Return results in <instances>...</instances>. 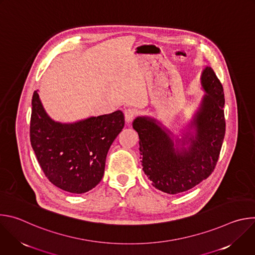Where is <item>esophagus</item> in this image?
<instances>
[{"label": "esophagus", "instance_id": "34e87169", "mask_svg": "<svg viewBox=\"0 0 255 255\" xmlns=\"http://www.w3.org/2000/svg\"><path fill=\"white\" fill-rule=\"evenodd\" d=\"M137 112L134 110V109L132 108H127L124 110V115H125V120H126V123H130L136 116Z\"/></svg>", "mask_w": 255, "mask_h": 255}]
</instances>
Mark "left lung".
<instances>
[{
    "mask_svg": "<svg viewBox=\"0 0 255 255\" xmlns=\"http://www.w3.org/2000/svg\"><path fill=\"white\" fill-rule=\"evenodd\" d=\"M201 85L206 94L180 138L151 117L140 116L132 123L144 173L154 188L169 195L199 185L219 158L225 135L223 87L210 66L202 71Z\"/></svg>",
    "mask_w": 255,
    "mask_h": 255,
    "instance_id": "8db88e82",
    "label": "left lung"
}]
</instances>
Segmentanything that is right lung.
I'll list each match as a JSON object with an SVG mask.
<instances>
[{"label":"right lung","mask_w":255,"mask_h":255,"mask_svg":"<svg viewBox=\"0 0 255 255\" xmlns=\"http://www.w3.org/2000/svg\"><path fill=\"white\" fill-rule=\"evenodd\" d=\"M125 124L121 111L74 123L52 120L38 91L32 97L30 141L44 174L55 187L84 194L103 177L109 148Z\"/></svg>","instance_id":"1"}]
</instances>
